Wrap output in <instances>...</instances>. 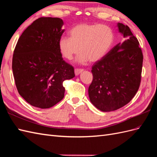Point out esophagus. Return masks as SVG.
<instances>
[{
	"label": "esophagus",
	"mask_w": 157,
	"mask_h": 157,
	"mask_svg": "<svg viewBox=\"0 0 157 157\" xmlns=\"http://www.w3.org/2000/svg\"><path fill=\"white\" fill-rule=\"evenodd\" d=\"M83 71V69H75V75H78L79 74H81L82 72Z\"/></svg>",
	"instance_id": "obj_1"
}]
</instances>
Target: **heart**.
Masks as SVG:
<instances>
[{
    "label": "heart",
    "instance_id": "b5f03b06",
    "mask_svg": "<svg viewBox=\"0 0 157 157\" xmlns=\"http://www.w3.org/2000/svg\"><path fill=\"white\" fill-rule=\"evenodd\" d=\"M70 37H60L58 46L62 56L70 60L80 53L77 62H97L105 56L113 44L114 35L109 26L99 24L82 23L72 28Z\"/></svg>",
    "mask_w": 157,
    "mask_h": 157
}]
</instances>
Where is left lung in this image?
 <instances>
[{"label": "left lung", "mask_w": 157, "mask_h": 157, "mask_svg": "<svg viewBox=\"0 0 157 157\" xmlns=\"http://www.w3.org/2000/svg\"><path fill=\"white\" fill-rule=\"evenodd\" d=\"M124 41L115 46L92 66L93 81L88 89L91 103L101 111L117 110L134 98L141 79L143 56L129 27L118 22Z\"/></svg>", "instance_id": "obj_1"}]
</instances>
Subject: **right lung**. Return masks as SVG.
I'll list each match as a JSON object with an SVG mask.
<instances>
[{
    "label": "right lung",
    "mask_w": 157,
    "mask_h": 157,
    "mask_svg": "<svg viewBox=\"0 0 157 157\" xmlns=\"http://www.w3.org/2000/svg\"><path fill=\"white\" fill-rule=\"evenodd\" d=\"M63 25L59 18H39L23 32L14 51L12 67L18 93L40 109L61 101L63 81L75 77L73 66L63 60L59 49Z\"/></svg>",
    "instance_id": "right-lung-1"
}]
</instances>
